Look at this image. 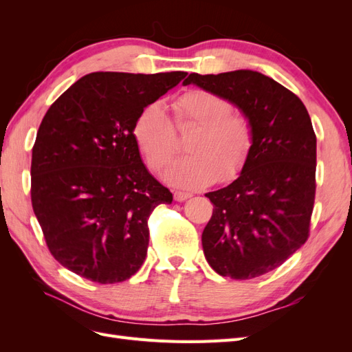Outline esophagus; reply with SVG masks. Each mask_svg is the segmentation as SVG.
Here are the masks:
<instances>
[{
	"label": "esophagus",
	"mask_w": 352,
	"mask_h": 352,
	"mask_svg": "<svg viewBox=\"0 0 352 352\" xmlns=\"http://www.w3.org/2000/svg\"><path fill=\"white\" fill-rule=\"evenodd\" d=\"M173 198H175V201H185V199H188V198H190V194L189 192H182V190H176V192L173 194Z\"/></svg>",
	"instance_id": "esophagus-1"
}]
</instances>
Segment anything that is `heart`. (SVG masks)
Here are the masks:
<instances>
[{"mask_svg": "<svg viewBox=\"0 0 352 352\" xmlns=\"http://www.w3.org/2000/svg\"><path fill=\"white\" fill-rule=\"evenodd\" d=\"M173 114L176 127L195 126V131L186 142L190 154L168 168L170 184L197 189L217 179L230 182L242 172L254 146V127L247 116L232 111L230 101L207 89H190L175 100ZM132 133L151 170L160 172L175 158V126L160 102L138 113Z\"/></svg>", "mask_w": 352, "mask_h": 352, "instance_id": "heart-1", "label": "heart"}]
</instances>
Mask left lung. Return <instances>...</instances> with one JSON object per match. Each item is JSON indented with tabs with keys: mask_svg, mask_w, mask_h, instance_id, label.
<instances>
[{
	"mask_svg": "<svg viewBox=\"0 0 352 352\" xmlns=\"http://www.w3.org/2000/svg\"><path fill=\"white\" fill-rule=\"evenodd\" d=\"M214 92L242 110L254 146L241 176L210 198L202 232L208 264L220 276L254 279L282 265L305 243L316 198V133L302 101L252 70L190 73L184 85Z\"/></svg>",
	"mask_w": 352,
	"mask_h": 352,
	"instance_id": "obj_1",
	"label": "left lung"
}]
</instances>
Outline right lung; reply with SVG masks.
Wrapping results in <instances>:
<instances>
[{
    "label": "right lung",
    "mask_w": 352,
    "mask_h": 352,
    "mask_svg": "<svg viewBox=\"0 0 352 352\" xmlns=\"http://www.w3.org/2000/svg\"><path fill=\"white\" fill-rule=\"evenodd\" d=\"M186 72H94L52 102L32 148L30 198L50 252L97 283L142 265L150 219L173 195L144 166L132 127Z\"/></svg>",
    "instance_id": "obj_1"
}]
</instances>
